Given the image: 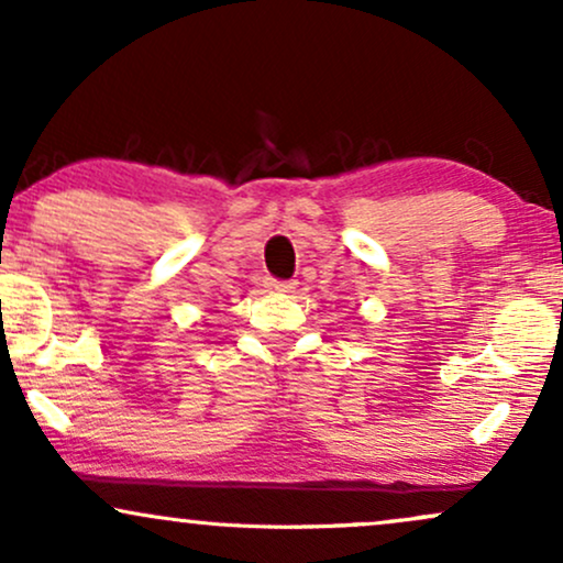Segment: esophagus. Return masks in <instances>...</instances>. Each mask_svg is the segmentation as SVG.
Segmentation results:
<instances>
[{
	"label": "esophagus",
	"mask_w": 563,
	"mask_h": 563,
	"mask_svg": "<svg viewBox=\"0 0 563 563\" xmlns=\"http://www.w3.org/2000/svg\"><path fill=\"white\" fill-rule=\"evenodd\" d=\"M267 288L275 290V294H290L296 288L294 280H275V277H267Z\"/></svg>",
	"instance_id": "1"
}]
</instances>
